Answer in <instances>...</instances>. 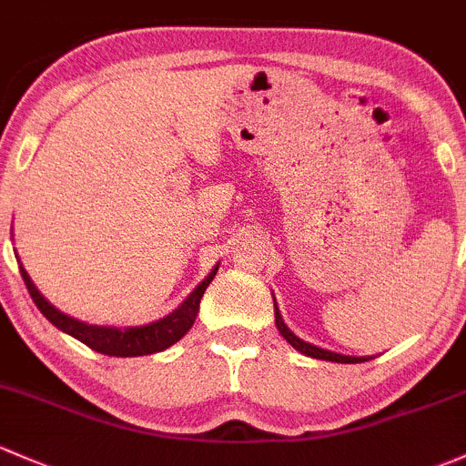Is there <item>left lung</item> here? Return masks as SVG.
<instances>
[{
  "instance_id": "1",
  "label": "left lung",
  "mask_w": 466,
  "mask_h": 466,
  "mask_svg": "<svg viewBox=\"0 0 466 466\" xmlns=\"http://www.w3.org/2000/svg\"><path fill=\"white\" fill-rule=\"evenodd\" d=\"M273 302H275V298H273ZM275 327H278V331L282 333V338L291 344L295 351L309 355V358L327 360V362H339V364H358V362H367V360H371V358H355V355H342V353H335V351H327V349H319V347H315V344L304 342V339H299L298 335H295L291 329L284 324L278 304H275Z\"/></svg>"
}]
</instances>
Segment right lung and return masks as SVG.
Segmentation results:
<instances>
[{"label": "right lung", "mask_w": 466, "mask_h": 466, "mask_svg": "<svg viewBox=\"0 0 466 466\" xmlns=\"http://www.w3.org/2000/svg\"><path fill=\"white\" fill-rule=\"evenodd\" d=\"M219 264H215L213 271L193 289V293L175 309L173 313H168L167 318L157 319V322L144 324V327H97V324H86L82 319H75L71 315L62 313L59 309H55L42 293L37 291V287L33 284L31 275L26 273V268L19 264V271H22L24 282H26L28 293H31L33 302L37 304L39 311L44 313V318L48 322L55 324L59 331L73 335L75 339H79L82 344H86L93 351L104 353V355H115V358H137V355H151L159 353L164 349H168L171 344L182 339L187 335L188 329L193 327L195 318L199 311V299H202L204 291L211 284V279L218 273Z\"/></svg>", "instance_id": "obj_1"}]
</instances>
